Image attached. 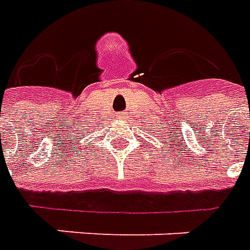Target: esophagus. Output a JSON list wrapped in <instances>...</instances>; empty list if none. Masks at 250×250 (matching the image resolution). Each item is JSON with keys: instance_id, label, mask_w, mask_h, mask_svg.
Segmentation results:
<instances>
[{"instance_id": "obj_1", "label": "esophagus", "mask_w": 250, "mask_h": 250, "mask_svg": "<svg viewBox=\"0 0 250 250\" xmlns=\"http://www.w3.org/2000/svg\"><path fill=\"white\" fill-rule=\"evenodd\" d=\"M124 117H125V116H124V114L121 113V114H120V118H124Z\"/></svg>"}]
</instances>
